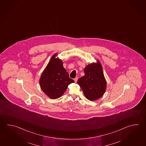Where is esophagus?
<instances>
[{"label":"esophagus","mask_w":146,"mask_h":146,"mask_svg":"<svg viewBox=\"0 0 146 146\" xmlns=\"http://www.w3.org/2000/svg\"><path fill=\"white\" fill-rule=\"evenodd\" d=\"M77 80H78V77H75L74 79V80L75 83H76V82H77Z\"/></svg>","instance_id":"obj_1"}]
</instances>
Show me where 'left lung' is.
<instances>
[{"mask_svg":"<svg viewBox=\"0 0 146 146\" xmlns=\"http://www.w3.org/2000/svg\"><path fill=\"white\" fill-rule=\"evenodd\" d=\"M84 71L85 75L78 80L77 84L87 99L97 100L104 95L107 87L102 65L98 60L96 63L88 64Z\"/></svg>","mask_w":146,"mask_h":146,"instance_id":"8db88e82","label":"left lung"}]
</instances>
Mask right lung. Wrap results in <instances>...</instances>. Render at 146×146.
Wrapping results in <instances>:
<instances>
[{"label":"right lung","mask_w":146,"mask_h":146,"mask_svg":"<svg viewBox=\"0 0 146 146\" xmlns=\"http://www.w3.org/2000/svg\"><path fill=\"white\" fill-rule=\"evenodd\" d=\"M56 56L57 53L52 55L39 80L42 91L52 99L61 97L69 85L74 83L64 68L63 62Z\"/></svg>","instance_id":"add662e5"}]
</instances>
